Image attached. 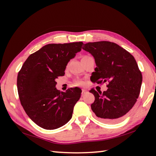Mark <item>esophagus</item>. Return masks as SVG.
Returning <instances> with one entry per match:
<instances>
[{
	"mask_svg": "<svg viewBox=\"0 0 156 156\" xmlns=\"http://www.w3.org/2000/svg\"><path fill=\"white\" fill-rule=\"evenodd\" d=\"M87 93V90H85V89H83V90H82V95H84V94H86Z\"/></svg>",
	"mask_w": 156,
	"mask_h": 156,
	"instance_id": "esophagus-1",
	"label": "esophagus"
}]
</instances>
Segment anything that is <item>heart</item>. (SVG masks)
Instances as JSON below:
<instances>
[{"label":"heart","mask_w":156,"mask_h":156,"mask_svg":"<svg viewBox=\"0 0 156 156\" xmlns=\"http://www.w3.org/2000/svg\"><path fill=\"white\" fill-rule=\"evenodd\" d=\"M85 57H87V56H83V58H85ZM83 83H84L83 81H82V80H77V81H76V84H78V85H80V84H83Z\"/></svg>","instance_id":"b5f03b06"}]
</instances>
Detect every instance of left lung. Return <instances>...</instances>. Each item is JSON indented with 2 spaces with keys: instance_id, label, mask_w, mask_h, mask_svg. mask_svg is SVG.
Wrapping results in <instances>:
<instances>
[{
  "instance_id": "left-lung-1",
  "label": "left lung",
  "mask_w": 156,
  "mask_h": 156,
  "mask_svg": "<svg viewBox=\"0 0 156 156\" xmlns=\"http://www.w3.org/2000/svg\"><path fill=\"white\" fill-rule=\"evenodd\" d=\"M83 49L90 53L96 62L91 80L109 83L103 93L94 89L89 91L95 96L91 109L105 122H118L133 107L140 92L142 76L138 64L130 53L112 42L88 43Z\"/></svg>"
}]
</instances>
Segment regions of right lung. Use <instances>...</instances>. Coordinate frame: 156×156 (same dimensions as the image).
I'll use <instances>...</instances> for the list:
<instances>
[{"instance_id":"1","label":"right lung","mask_w":156,"mask_h":156,"mask_svg":"<svg viewBox=\"0 0 156 156\" xmlns=\"http://www.w3.org/2000/svg\"><path fill=\"white\" fill-rule=\"evenodd\" d=\"M83 42L48 44L31 54L17 77L20 103L30 119L47 130L65 125L80 99L78 87L60 92L56 80L65 75L67 63L81 51Z\"/></svg>"}]
</instances>
